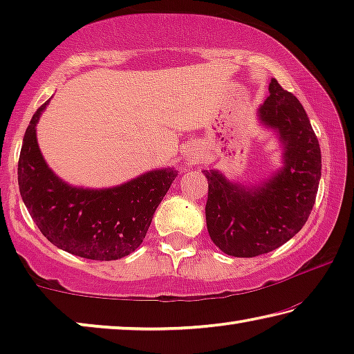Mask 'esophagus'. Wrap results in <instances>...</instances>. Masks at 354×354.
I'll return each mask as SVG.
<instances>
[{"label": "esophagus", "mask_w": 354, "mask_h": 354, "mask_svg": "<svg viewBox=\"0 0 354 354\" xmlns=\"http://www.w3.org/2000/svg\"><path fill=\"white\" fill-rule=\"evenodd\" d=\"M200 162V154L196 151H189L187 156H185V164L187 165H195Z\"/></svg>", "instance_id": "esophagus-1"}]
</instances>
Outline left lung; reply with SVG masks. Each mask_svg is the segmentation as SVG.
Returning a JSON list of instances; mask_svg holds the SVG:
<instances>
[{
	"label": "left lung",
	"instance_id": "obj_1",
	"mask_svg": "<svg viewBox=\"0 0 354 354\" xmlns=\"http://www.w3.org/2000/svg\"><path fill=\"white\" fill-rule=\"evenodd\" d=\"M257 109L263 127L277 133L283 167L257 184L230 181L218 170H205L209 192L206 225L212 242L234 257L270 253L301 230L315 203L322 154L306 111L278 81Z\"/></svg>",
	"mask_w": 354,
	"mask_h": 354
}]
</instances>
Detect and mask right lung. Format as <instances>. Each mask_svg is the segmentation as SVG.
<instances>
[{
	"label": "right lung",
	"mask_w": 354,
	"mask_h": 354,
	"mask_svg": "<svg viewBox=\"0 0 354 354\" xmlns=\"http://www.w3.org/2000/svg\"><path fill=\"white\" fill-rule=\"evenodd\" d=\"M34 113L19 159L20 195L41 234L57 248L93 261H115L139 248L178 170L143 173L115 187L70 185L45 162L37 143L41 112Z\"/></svg>",
	"instance_id": "add662e5"
}]
</instances>
